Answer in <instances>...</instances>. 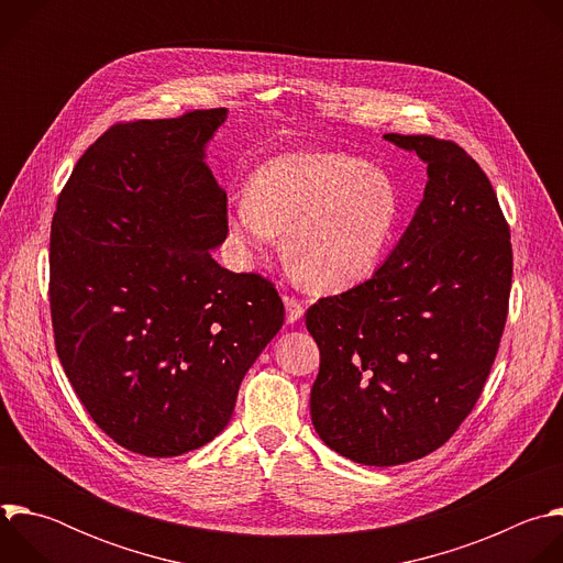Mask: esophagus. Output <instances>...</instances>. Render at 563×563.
Returning a JSON list of instances; mask_svg holds the SVG:
<instances>
[{
    "instance_id": "34e87169",
    "label": "esophagus",
    "mask_w": 563,
    "mask_h": 563,
    "mask_svg": "<svg viewBox=\"0 0 563 563\" xmlns=\"http://www.w3.org/2000/svg\"><path fill=\"white\" fill-rule=\"evenodd\" d=\"M283 302H285V311H287V323H296V320H300V318H302L305 307H302V302H300L298 298H294V296H285V298H283Z\"/></svg>"
}]
</instances>
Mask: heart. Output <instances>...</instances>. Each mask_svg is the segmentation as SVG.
Masks as SVG:
<instances>
[{
    "label": "heart",
    "instance_id": "obj_1",
    "mask_svg": "<svg viewBox=\"0 0 563 563\" xmlns=\"http://www.w3.org/2000/svg\"><path fill=\"white\" fill-rule=\"evenodd\" d=\"M400 216L394 178L350 153L294 151L252 176L250 194L229 200L235 245L263 252L285 229L283 256L309 291L339 294L378 267Z\"/></svg>",
    "mask_w": 563,
    "mask_h": 563
}]
</instances>
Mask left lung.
<instances>
[{"label":"left lung","instance_id":"obj_1","mask_svg":"<svg viewBox=\"0 0 563 563\" xmlns=\"http://www.w3.org/2000/svg\"><path fill=\"white\" fill-rule=\"evenodd\" d=\"M383 137L428 165L423 200L372 278L305 316L320 350L311 423L341 456L378 467L434 452L472 412L512 285L510 229L484 169L450 140Z\"/></svg>","mask_w":563,"mask_h":563}]
</instances>
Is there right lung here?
Wrapping results in <instances>:
<instances>
[{
	"mask_svg": "<svg viewBox=\"0 0 563 563\" xmlns=\"http://www.w3.org/2000/svg\"><path fill=\"white\" fill-rule=\"evenodd\" d=\"M227 109L113 124L77 159L51 224V318L59 363L118 445L144 456L202 448L278 334L267 278L211 258L227 194L205 146Z\"/></svg>",
	"mask_w": 563,
	"mask_h": 563,
	"instance_id": "1",
	"label": "right lung"
}]
</instances>
